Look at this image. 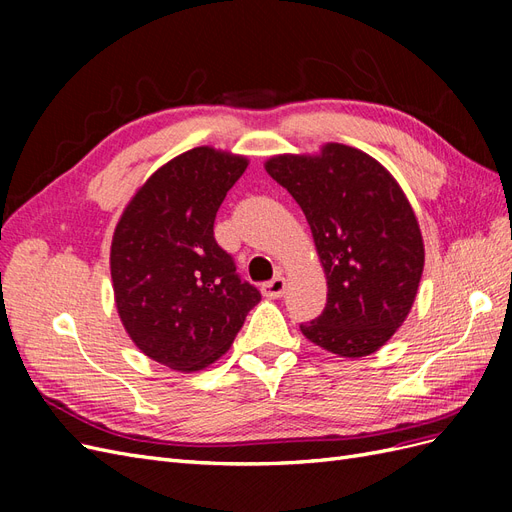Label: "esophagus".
<instances>
[{"label":"esophagus","instance_id":"esophagus-1","mask_svg":"<svg viewBox=\"0 0 512 512\" xmlns=\"http://www.w3.org/2000/svg\"><path fill=\"white\" fill-rule=\"evenodd\" d=\"M284 292H286V280H284L282 275H277V277H273L271 282L262 284V294H265V297H269V299L282 297Z\"/></svg>","mask_w":512,"mask_h":512}]
</instances>
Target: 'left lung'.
I'll return each instance as SVG.
<instances>
[{
	"label": "left lung",
	"instance_id": "8db88e82",
	"mask_svg": "<svg viewBox=\"0 0 512 512\" xmlns=\"http://www.w3.org/2000/svg\"><path fill=\"white\" fill-rule=\"evenodd\" d=\"M265 168L303 209L327 275V307L301 333L348 359L376 352L408 318L425 265L404 190L378 160L339 143Z\"/></svg>",
	"mask_w": 512,
	"mask_h": 512
}]
</instances>
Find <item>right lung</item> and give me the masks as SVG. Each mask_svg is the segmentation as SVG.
<instances>
[{
    "label": "right lung",
    "mask_w": 512,
    "mask_h": 512,
    "mask_svg": "<svg viewBox=\"0 0 512 512\" xmlns=\"http://www.w3.org/2000/svg\"><path fill=\"white\" fill-rule=\"evenodd\" d=\"M247 158L194 147L160 166L123 209L111 243L119 318L136 348L175 371H198L235 342L260 292L213 237Z\"/></svg>",
    "instance_id": "obj_1"
}]
</instances>
